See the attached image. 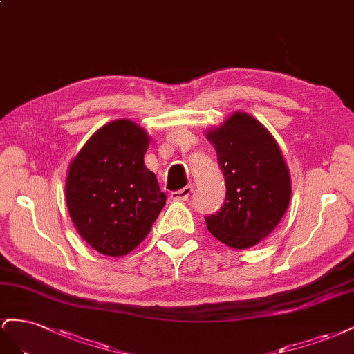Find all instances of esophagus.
<instances>
[{"mask_svg": "<svg viewBox=\"0 0 354 354\" xmlns=\"http://www.w3.org/2000/svg\"><path fill=\"white\" fill-rule=\"evenodd\" d=\"M191 193H193V187H185V188H183V189L171 191V193H170V197L174 198V200L183 201V200H188V198H189V196H191Z\"/></svg>", "mask_w": 354, "mask_h": 354, "instance_id": "1", "label": "esophagus"}]
</instances>
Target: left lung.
<instances>
[{
    "label": "left lung",
    "mask_w": 354,
    "mask_h": 354,
    "mask_svg": "<svg viewBox=\"0 0 354 354\" xmlns=\"http://www.w3.org/2000/svg\"><path fill=\"white\" fill-rule=\"evenodd\" d=\"M225 179V200L205 216L207 230L233 249L255 246L277 227L290 200V176L276 139L245 113L207 132Z\"/></svg>",
    "instance_id": "obj_1"
}]
</instances>
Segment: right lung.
Masks as SVG:
<instances>
[{
    "mask_svg": "<svg viewBox=\"0 0 354 354\" xmlns=\"http://www.w3.org/2000/svg\"><path fill=\"white\" fill-rule=\"evenodd\" d=\"M144 129L115 120L90 138L66 178L71 219L87 243L108 257L132 252L149 233L166 194L144 163Z\"/></svg>",
    "mask_w": 354,
    "mask_h": 354,
    "instance_id": "obj_1",
    "label": "right lung"
}]
</instances>
